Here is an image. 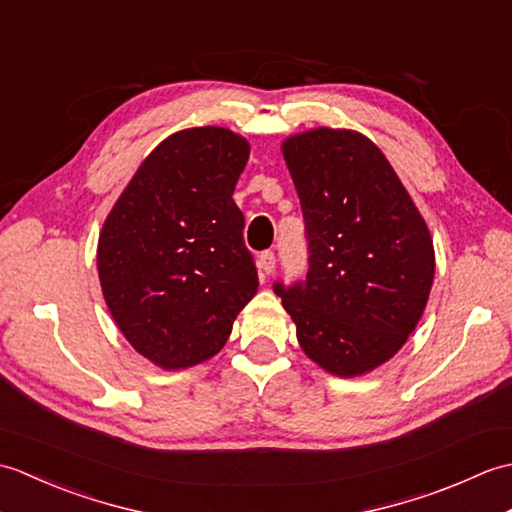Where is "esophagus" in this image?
<instances>
[{
    "mask_svg": "<svg viewBox=\"0 0 512 512\" xmlns=\"http://www.w3.org/2000/svg\"><path fill=\"white\" fill-rule=\"evenodd\" d=\"M257 268H259V273H262V275H270V273H273V270H275V255L270 253V250H266V253L259 255Z\"/></svg>",
    "mask_w": 512,
    "mask_h": 512,
    "instance_id": "obj_1",
    "label": "esophagus"
}]
</instances>
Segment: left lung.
Returning <instances> with one entry per match:
<instances>
[{"label": "left lung", "mask_w": 512, "mask_h": 512, "mask_svg": "<svg viewBox=\"0 0 512 512\" xmlns=\"http://www.w3.org/2000/svg\"><path fill=\"white\" fill-rule=\"evenodd\" d=\"M281 154L306 220L303 284L275 286L297 341L328 374L374 372L427 308L436 275L429 226L383 151L354 129L314 127Z\"/></svg>", "instance_id": "8db88e82"}]
</instances>
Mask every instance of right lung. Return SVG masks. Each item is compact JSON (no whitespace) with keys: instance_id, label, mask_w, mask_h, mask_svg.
I'll return each mask as SVG.
<instances>
[{"instance_id":"1","label":"right lung","mask_w":512,"mask_h":512,"mask_svg":"<svg viewBox=\"0 0 512 512\" xmlns=\"http://www.w3.org/2000/svg\"><path fill=\"white\" fill-rule=\"evenodd\" d=\"M250 143L226 127H189L140 162L107 213L103 299L134 350L176 372L222 350L259 279L233 191Z\"/></svg>"}]
</instances>
